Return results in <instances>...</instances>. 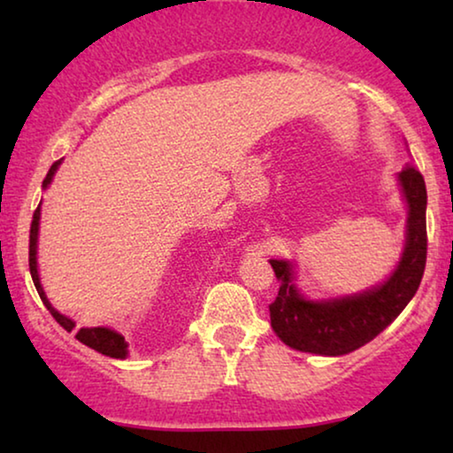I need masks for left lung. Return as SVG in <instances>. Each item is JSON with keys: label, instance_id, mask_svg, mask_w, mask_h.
I'll use <instances>...</instances> for the list:
<instances>
[{"label": "left lung", "instance_id": "1", "mask_svg": "<svg viewBox=\"0 0 453 453\" xmlns=\"http://www.w3.org/2000/svg\"><path fill=\"white\" fill-rule=\"evenodd\" d=\"M406 203L404 250L386 280L352 295L311 299L299 288V268L290 259H270L280 282L270 305L272 330L290 349L342 357L381 334L418 290L426 262V188L414 166L395 175Z\"/></svg>", "mask_w": 453, "mask_h": 453}]
</instances>
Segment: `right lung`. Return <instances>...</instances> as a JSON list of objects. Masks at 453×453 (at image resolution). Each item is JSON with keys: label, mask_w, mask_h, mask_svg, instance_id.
<instances>
[{"label": "right lung", "mask_w": 453, "mask_h": 453, "mask_svg": "<svg viewBox=\"0 0 453 453\" xmlns=\"http://www.w3.org/2000/svg\"><path fill=\"white\" fill-rule=\"evenodd\" d=\"M64 163V158L58 160V163L51 165V169H49L45 181H42V189H47L49 185H51L55 173H58L59 165ZM39 226H41V203L39 208L35 210V216H33V225H30V250H28V265H30V276H33V282L36 287V293H39L41 301L45 303V307L49 309V313L53 315L55 321L64 327V330L72 332L73 327H76V321L67 318V315L59 313L58 309L51 305V301L47 299L45 295V288H42L41 284V276H39V257H36V253H39ZM76 340L88 346V349L101 352L104 357H111V358H126L127 357V342L126 338L121 336L119 332H115L113 327H104V326H98V327H80L76 332Z\"/></svg>", "instance_id": "1"}]
</instances>
